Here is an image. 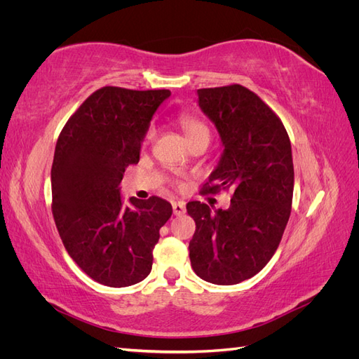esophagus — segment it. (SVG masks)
I'll return each instance as SVG.
<instances>
[{
    "mask_svg": "<svg viewBox=\"0 0 359 359\" xmlns=\"http://www.w3.org/2000/svg\"><path fill=\"white\" fill-rule=\"evenodd\" d=\"M172 208H173V214L178 215V217L186 214V203H184V202H173Z\"/></svg>",
    "mask_w": 359,
    "mask_h": 359,
    "instance_id": "1",
    "label": "esophagus"
}]
</instances>
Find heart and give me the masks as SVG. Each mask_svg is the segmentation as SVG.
I'll use <instances>...</instances> for the list:
<instances>
[{
	"instance_id": "b5f03b06",
	"label": "heart",
	"mask_w": 359,
	"mask_h": 359,
	"mask_svg": "<svg viewBox=\"0 0 359 359\" xmlns=\"http://www.w3.org/2000/svg\"><path fill=\"white\" fill-rule=\"evenodd\" d=\"M178 121H180V126L182 128V132L186 133L189 140L199 136V135H208V127H206L201 121V119H198L196 116H193V115H181ZM153 135H154V127H149L147 135H145V140H149L151 137H153Z\"/></svg>"
}]
</instances>
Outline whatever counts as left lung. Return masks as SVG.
<instances>
[{
  "label": "left lung",
  "mask_w": 359,
  "mask_h": 359,
  "mask_svg": "<svg viewBox=\"0 0 359 359\" xmlns=\"http://www.w3.org/2000/svg\"><path fill=\"white\" fill-rule=\"evenodd\" d=\"M198 97L223 144L202 193L232 187L233 196L229 208L214 212L206 203H187L196 223L190 260L202 280L229 286L256 276L281 241L293 196L292 148L281 119L245 86L202 88Z\"/></svg>",
  "instance_id": "8db88e82"
}]
</instances>
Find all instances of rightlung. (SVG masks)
I'll return each instance as SVG.
<instances>
[{
  "mask_svg": "<svg viewBox=\"0 0 359 359\" xmlns=\"http://www.w3.org/2000/svg\"><path fill=\"white\" fill-rule=\"evenodd\" d=\"M169 90L103 86L61 130L50 170L52 214L67 253L86 276L111 287L132 286L153 268V250L172 205L157 196L123 202L126 168Z\"/></svg>",
  "mask_w": 359,
  "mask_h": 359,
  "instance_id": "add662e5",
  "label": "right lung"
}]
</instances>
